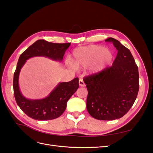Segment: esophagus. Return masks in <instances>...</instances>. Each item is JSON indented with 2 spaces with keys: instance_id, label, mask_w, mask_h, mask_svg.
Listing matches in <instances>:
<instances>
[{
  "instance_id": "obj_1",
  "label": "esophagus",
  "mask_w": 153,
  "mask_h": 153,
  "mask_svg": "<svg viewBox=\"0 0 153 153\" xmlns=\"http://www.w3.org/2000/svg\"><path fill=\"white\" fill-rule=\"evenodd\" d=\"M79 85H80V86H81V87H84V86L85 85L84 82L83 81V80L81 79V78L79 80Z\"/></svg>"
}]
</instances>
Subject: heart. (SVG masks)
Wrapping results in <instances>:
<instances>
[{"instance_id":"1","label":"heart","mask_w":153,"mask_h":153,"mask_svg":"<svg viewBox=\"0 0 153 153\" xmlns=\"http://www.w3.org/2000/svg\"><path fill=\"white\" fill-rule=\"evenodd\" d=\"M74 64L76 67L86 68L93 63L94 72H98L112 61L113 54L110 50L102 46L89 45L78 48L73 52Z\"/></svg>"}]
</instances>
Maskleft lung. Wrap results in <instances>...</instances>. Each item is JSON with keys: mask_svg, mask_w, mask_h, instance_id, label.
Listing matches in <instances>:
<instances>
[{"mask_svg": "<svg viewBox=\"0 0 153 153\" xmlns=\"http://www.w3.org/2000/svg\"><path fill=\"white\" fill-rule=\"evenodd\" d=\"M112 43L117 50L112 66L84 77L88 91L87 110L98 120L119 119L131 108L139 89L138 69L130 51L113 38L105 40Z\"/></svg>", "mask_w": 153, "mask_h": 153, "instance_id": "left-lung-1", "label": "left lung"}]
</instances>
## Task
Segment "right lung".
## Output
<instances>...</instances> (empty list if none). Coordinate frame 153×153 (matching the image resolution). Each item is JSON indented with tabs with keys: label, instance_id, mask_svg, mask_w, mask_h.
Instances as JSON below:
<instances>
[{
	"label": "right lung",
	"instance_id": "right-lung-1",
	"mask_svg": "<svg viewBox=\"0 0 153 153\" xmlns=\"http://www.w3.org/2000/svg\"><path fill=\"white\" fill-rule=\"evenodd\" d=\"M71 43H53L39 39L23 52L18 59L13 77V90L18 106L26 115L38 121L56 119L65 111L68 101L79 87L78 78L68 82H61L44 99H27L21 93L18 85L19 74L23 66L29 58L43 56L55 61H62L66 50Z\"/></svg>",
	"mask_w": 153,
	"mask_h": 153
}]
</instances>
